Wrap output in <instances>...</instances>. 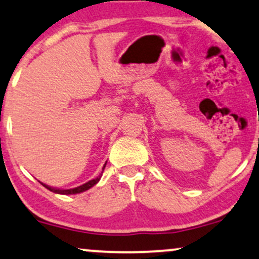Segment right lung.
I'll return each instance as SVG.
<instances>
[{
  "instance_id": "add662e5",
  "label": "right lung",
  "mask_w": 259,
  "mask_h": 259,
  "mask_svg": "<svg viewBox=\"0 0 259 259\" xmlns=\"http://www.w3.org/2000/svg\"><path fill=\"white\" fill-rule=\"evenodd\" d=\"M105 166H106V164L104 165V169H105ZM100 179H101V175H99L98 177H96V179L90 180L89 182L84 183V185L79 186V187H76V188H72V189H55V188H51V187H48V186H46V185H43V186H45L47 189H49V191H52V192H54V193H58V194H66V195L67 194H77V193H82L84 191H88L89 188H92L93 186H95L96 183L99 182Z\"/></svg>"
}]
</instances>
